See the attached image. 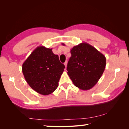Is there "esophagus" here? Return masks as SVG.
Here are the masks:
<instances>
[{"label":"esophagus","mask_w":129,"mask_h":129,"mask_svg":"<svg viewBox=\"0 0 129 129\" xmlns=\"http://www.w3.org/2000/svg\"><path fill=\"white\" fill-rule=\"evenodd\" d=\"M67 64H68V61H66L64 62V65H65V67H66V68L67 67Z\"/></svg>","instance_id":"esophagus-1"}]
</instances>
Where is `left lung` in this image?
<instances>
[{
	"label": "left lung",
	"instance_id": "left-lung-1",
	"mask_svg": "<svg viewBox=\"0 0 129 129\" xmlns=\"http://www.w3.org/2000/svg\"><path fill=\"white\" fill-rule=\"evenodd\" d=\"M62 45L65 44L62 43ZM68 74L79 89L87 90L96 84L105 70L106 57L94 46L82 43L70 50Z\"/></svg>",
	"mask_w": 129,
	"mask_h": 129
}]
</instances>
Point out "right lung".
<instances>
[{
	"mask_svg": "<svg viewBox=\"0 0 129 129\" xmlns=\"http://www.w3.org/2000/svg\"><path fill=\"white\" fill-rule=\"evenodd\" d=\"M65 65L52 49L38 46L24 62L22 72L26 81L35 91L43 95L51 94L58 86Z\"/></svg>",
	"mask_w": 129,
	"mask_h": 129,
	"instance_id": "add662e5",
	"label": "right lung"
}]
</instances>
